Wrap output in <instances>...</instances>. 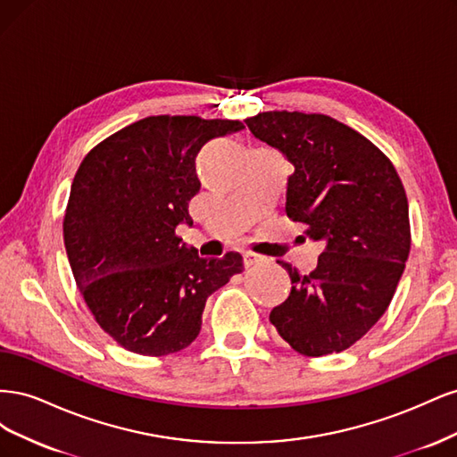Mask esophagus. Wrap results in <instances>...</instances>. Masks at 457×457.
Returning <instances> with one entry per match:
<instances>
[{
  "instance_id": "esophagus-1",
  "label": "esophagus",
  "mask_w": 457,
  "mask_h": 457,
  "mask_svg": "<svg viewBox=\"0 0 457 457\" xmlns=\"http://www.w3.org/2000/svg\"><path fill=\"white\" fill-rule=\"evenodd\" d=\"M262 261H267V257H265V255H261V253H255V252H245V253H244V262H245V267L259 265V262H262Z\"/></svg>"
}]
</instances>
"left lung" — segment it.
<instances>
[{"instance_id":"1","label":"left lung","mask_w":457,"mask_h":457,"mask_svg":"<svg viewBox=\"0 0 457 457\" xmlns=\"http://www.w3.org/2000/svg\"><path fill=\"white\" fill-rule=\"evenodd\" d=\"M245 123L294 163L286 213L324 242L309 274L278 261L294 286L270 322L301 354L341 353L383 316L404 272L411 245L404 185L376 145L326 114L270 110Z\"/></svg>"}]
</instances>
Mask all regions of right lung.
<instances>
[{
	"mask_svg": "<svg viewBox=\"0 0 457 457\" xmlns=\"http://www.w3.org/2000/svg\"><path fill=\"white\" fill-rule=\"evenodd\" d=\"M238 120L148 116L106 137L79 163L62 234L93 318L120 347L163 356L195 341L205 301L244 270L228 252L204 259L175 234L192 223L200 148Z\"/></svg>",
	"mask_w": 457,
	"mask_h": 457,
	"instance_id": "obj_1",
	"label": "right lung"
}]
</instances>
